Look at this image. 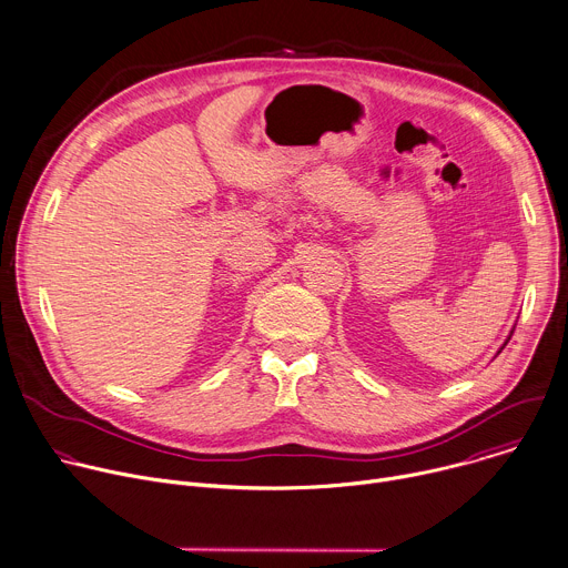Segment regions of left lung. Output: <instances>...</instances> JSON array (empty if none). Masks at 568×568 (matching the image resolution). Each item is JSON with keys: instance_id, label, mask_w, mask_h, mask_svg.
Segmentation results:
<instances>
[{"instance_id": "obj_1", "label": "left lung", "mask_w": 568, "mask_h": 568, "mask_svg": "<svg viewBox=\"0 0 568 568\" xmlns=\"http://www.w3.org/2000/svg\"><path fill=\"white\" fill-rule=\"evenodd\" d=\"M510 337H513V335H510ZM506 344H508V342H506ZM506 344H504V346H506ZM504 346H501V351H504Z\"/></svg>"}]
</instances>
